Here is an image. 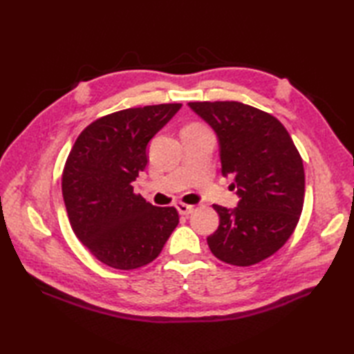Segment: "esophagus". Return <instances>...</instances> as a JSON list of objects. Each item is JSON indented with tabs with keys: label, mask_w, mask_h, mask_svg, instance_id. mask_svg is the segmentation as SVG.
Masks as SVG:
<instances>
[{
	"label": "esophagus",
	"mask_w": 354,
	"mask_h": 354,
	"mask_svg": "<svg viewBox=\"0 0 354 354\" xmlns=\"http://www.w3.org/2000/svg\"><path fill=\"white\" fill-rule=\"evenodd\" d=\"M176 208H178L179 214H183V216H189V214H192L194 212V205L184 204V202H178Z\"/></svg>",
	"instance_id": "esophagus-1"
}]
</instances>
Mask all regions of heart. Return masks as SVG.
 I'll return each instance as SVG.
<instances>
[{"label":"heart","instance_id":"b5f03b06","mask_svg":"<svg viewBox=\"0 0 354 354\" xmlns=\"http://www.w3.org/2000/svg\"><path fill=\"white\" fill-rule=\"evenodd\" d=\"M192 126H194V124H192Z\"/></svg>","mask_w":354,"mask_h":354}]
</instances>
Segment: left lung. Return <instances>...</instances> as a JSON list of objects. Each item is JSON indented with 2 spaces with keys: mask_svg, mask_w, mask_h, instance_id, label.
I'll list each match as a JSON object with an SVG mask.
<instances>
[{
  "mask_svg": "<svg viewBox=\"0 0 354 354\" xmlns=\"http://www.w3.org/2000/svg\"><path fill=\"white\" fill-rule=\"evenodd\" d=\"M213 127L222 173L231 175L239 207L213 208L219 228L207 243L214 257L251 266L275 254L297 228L304 204V167L289 132L278 120L240 102H190Z\"/></svg>",
  "mask_w": 354,
  "mask_h": 354,
  "instance_id": "left-lung-1",
  "label": "left lung"
}]
</instances>
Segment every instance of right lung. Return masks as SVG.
Masks as SVG:
<instances>
[{
    "label": "right lung",
    "instance_id": "1",
    "mask_svg": "<svg viewBox=\"0 0 354 354\" xmlns=\"http://www.w3.org/2000/svg\"><path fill=\"white\" fill-rule=\"evenodd\" d=\"M150 104L112 112L80 132L62 171V196L74 234L103 265H149L179 223L175 207H155L133 192L150 138L181 108Z\"/></svg>",
    "mask_w": 354,
    "mask_h": 354
}]
</instances>
